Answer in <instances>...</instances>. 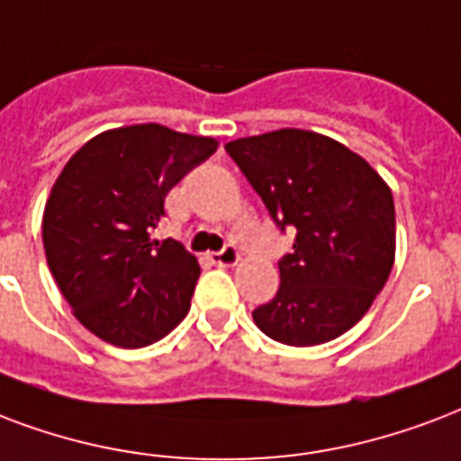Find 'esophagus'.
Masks as SVG:
<instances>
[{"mask_svg":"<svg viewBox=\"0 0 461 461\" xmlns=\"http://www.w3.org/2000/svg\"><path fill=\"white\" fill-rule=\"evenodd\" d=\"M239 258H241V254L237 251V246H224L222 251L212 254V263L222 266V268H231V266H237Z\"/></svg>","mask_w":461,"mask_h":461,"instance_id":"obj_1","label":"esophagus"}]
</instances>
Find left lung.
<instances>
[{
  "label": "left lung",
  "instance_id": "1",
  "mask_svg": "<svg viewBox=\"0 0 461 461\" xmlns=\"http://www.w3.org/2000/svg\"><path fill=\"white\" fill-rule=\"evenodd\" d=\"M277 227L297 230L277 263L280 287L254 309L266 336L287 346L339 339L367 314L392 273L396 217L392 188L346 145L283 128L224 145Z\"/></svg>",
  "mask_w": 461,
  "mask_h": 461
}]
</instances>
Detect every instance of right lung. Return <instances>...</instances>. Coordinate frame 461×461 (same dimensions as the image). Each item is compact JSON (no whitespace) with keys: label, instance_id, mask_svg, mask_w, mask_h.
<instances>
[{"label":"right lung","instance_id":"right-lung-1","mask_svg":"<svg viewBox=\"0 0 461 461\" xmlns=\"http://www.w3.org/2000/svg\"><path fill=\"white\" fill-rule=\"evenodd\" d=\"M215 137L159 122L105 130L59 171L43 212V249L77 321L105 343L145 348L184 321L198 258L152 241L164 198L217 149Z\"/></svg>","mask_w":461,"mask_h":461}]
</instances>
